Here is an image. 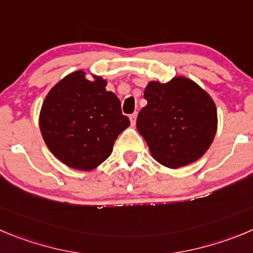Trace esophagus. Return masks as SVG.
Here are the masks:
<instances>
[{
    "label": "esophagus",
    "instance_id": "34e87169",
    "mask_svg": "<svg viewBox=\"0 0 253 253\" xmlns=\"http://www.w3.org/2000/svg\"><path fill=\"white\" fill-rule=\"evenodd\" d=\"M136 119H137V112L129 115V121H131L132 126H134V124H136Z\"/></svg>",
    "mask_w": 253,
    "mask_h": 253
}]
</instances>
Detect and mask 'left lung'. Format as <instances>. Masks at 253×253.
<instances>
[{"instance_id": "obj_1", "label": "left lung", "mask_w": 253, "mask_h": 253, "mask_svg": "<svg viewBox=\"0 0 253 253\" xmlns=\"http://www.w3.org/2000/svg\"><path fill=\"white\" fill-rule=\"evenodd\" d=\"M147 105L140 111L137 131L153 159L169 169L201 159L217 131V110L209 93L192 80L178 76L167 84L148 82Z\"/></svg>"}]
</instances>
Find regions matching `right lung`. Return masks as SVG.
<instances>
[{
  "label": "right lung",
  "instance_id": "right-lung-1",
  "mask_svg": "<svg viewBox=\"0 0 253 253\" xmlns=\"http://www.w3.org/2000/svg\"><path fill=\"white\" fill-rule=\"evenodd\" d=\"M107 81L84 71L63 77L52 87L40 112L42 137L66 166L91 171L111 155L116 138L129 126L121 102L106 89Z\"/></svg>",
  "mask_w": 253,
  "mask_h": 253
}]
</instances>
